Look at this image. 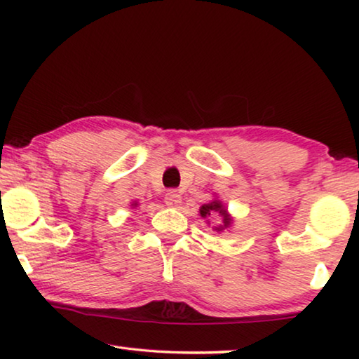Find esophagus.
Masks as SVG:
<instances>
[{
    "instance_id": "34e87169",
    "label": "esophagus",
    "mask_w": 359,
    "mask_h": 359,
    "mask_svg": "<svg viewBox=\"0 0 359 359\" xmlns=\"http://www.w3.org/2000/svg\"><path fill=\"white\" fill-rule=\"evenodd\" d=\"M165 203H166V205H169V208H179L180 203H182L180 194L177 191H174V190L168 191L166 196H165Z\"/></svg>"
}]
</instances>
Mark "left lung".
I'll list each match as a JSON object with an SVG mask.
<instances>
[{
	"mask_svg": "<svg viewBox=\"0 0 359 359\" xmlns=\"http://www.w3.org/2000/svg\"><path fill=\"white\" fill-rule=\"evenodd\" d=\"M199 212H201V217H210V215H214V214H222L223 215V223H224V228L228 226L229 224V218H228V215H226V210H224L223 208H222V204L218 203V201H214V203H210V204H204L201 209H199ZM223 229V226H218L217 228V231H222Z\"/></svg>",
	"mask_w": 359,
	"mask_h": 359,
	"instance_id": "left-lung-1",
	"label": "left lung"
}]
</instances>
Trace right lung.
Wrapping results in <instances>:
<instances>
[{"label":"right lung","instance_id":"right-lung-1","mask_svg":"<svg viewBox=\"0 0 359 359\" xmlns=\"http://www.w3.org/2000/svg\"><path fill=\"white\" fill-rule=\"evenodd\" d=\"M133 205H136V204H133Z\"/></svg>","mask_w":359,"mask_h":359}]
</instances>
